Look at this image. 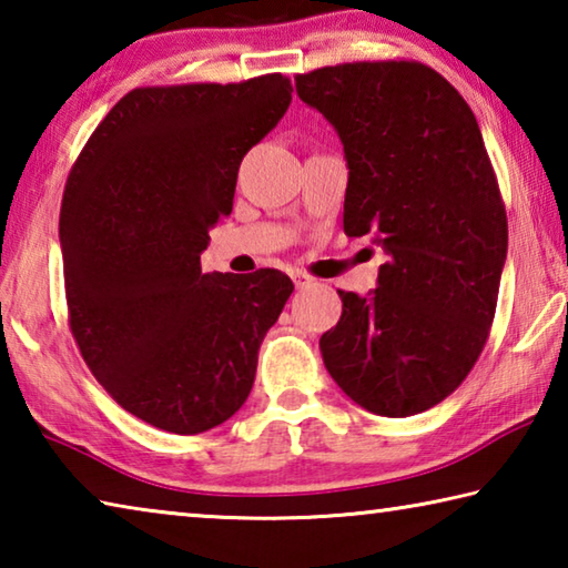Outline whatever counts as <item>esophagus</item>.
Listing matches in <instances>:
<instances>
[{
  "instance_id": "34e87169",
  "label": "esophagus",
  "mask_w": 568,
  "mask_h": 568,
  "mask_svg": "<svg viewBox=\"0 0 568 568\" xmlns=\"http://www.w3.org/2000/svg\"><path fill=\"white\" fill-rule=\"evenodd\" d=\"M293 283H295V287H297V291H301V287H307V285H311V283H313V277H307L305 273H301V271H295V273H293Z\"/></svg>"
}]
</instances>
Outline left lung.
Segmentation results:
<instances>
[{
  "instance_id": "1",
  "label": "left lung",
  "mask_w": 568,
  "mask_h": 568,
  "mask_svg": "<svg viewBox=\"0 0 568 568\" xmlns=\"http://www.w3.org/2000/svg\"><path fill=\"white\" fill-rule=\"evenodd\" d=\"M348 162L343 230L386 250L378 287L343 293L323 333L333 381L376 416L406 418L450 396L494 323L508 225L474 112L420 62H353L297 74Z\"/></svg>"
}]
</instances>
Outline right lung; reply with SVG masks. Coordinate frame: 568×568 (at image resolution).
Listing matches in <instances>:
<instances>
[{
  "label": "right lung",
  "mask_w": 568,
  "mask_h": 568,
  "mask_svg": "<svg viewBox=\"0 0 568 568\" xmlns=\"http://www.w3.org/2000/svg\"><path fill=\"white\" fill-rule=\"evenodd\" d=\"M291 80L132 90L67 178L60 245L70 328L102 388L170 434H203L250 396L293 293L273 267L203 273L237 170L291 104Z\"/></svg>",
  "instance_id": "1"
}]
</instances>
